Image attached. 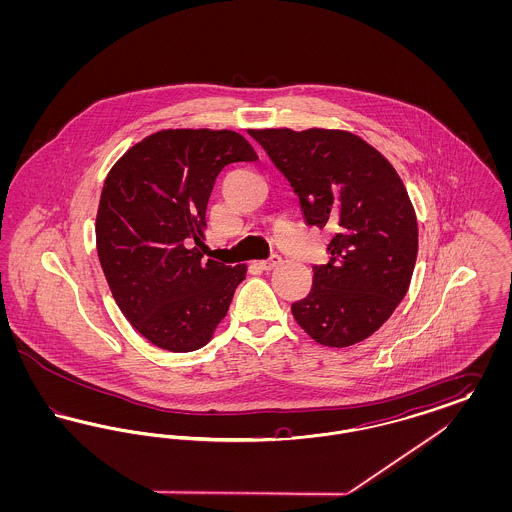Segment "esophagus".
<instances>
[{"instance_id": "obj_1", "label": "esophagus", "mask_w": 512, "mask_h": 512, "mask_svg": "<svg viewBox=\"0 0 512 512\" xmlns=\"http://www.w3.org/2000/svg\"><path fill=\"white\" fill-rule=\"evenodd\" d=\"M259 265H261L263 270H272V268H276L278 265H282V257L274 253V255H270V257H268L267 261H261Z\"/></svg>"}]
</instances>
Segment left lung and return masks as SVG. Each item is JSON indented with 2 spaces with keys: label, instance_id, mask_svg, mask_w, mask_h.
I'll return each mask as SVG.
<instances>
[{
  "label": "left lung",
  "instance_id": "obj_1",
  "mask_svg": "<svg viewBox=\"0 0 512 512\" xmlns=\"http://www.w3.org/2000/svg\"><path fill=\"white\" fill-rule=\"evenodd\" d=\"M292 184L309 226L334 232L330 261L313 267V288L292 305L320 345L372 336L409 290L418 253L413 203L390 161L345 130H253Z\"/></svg>",
  "mask_w": 512,
  "mask_h": 512
}]
</instances>
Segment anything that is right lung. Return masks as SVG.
<instances>
[{
    "label": "right lung",
    "mask_w": 512,
    "mask_h": 512,
    "mask_svg": "<svg viewBox=\"0 0 512 512\" xmlns=\"http://www.w3.org/2000/svg\"><path fill=\"white\" fill-rule=\"evenodd\" d=\"M240 161L257 153L238 132L161 130L130 147L105 178L99 263L122 315L161 349L203 347L245 278V265L203 259L215 180Z\"/></svg>",
    "instance_id": "right-lung-1"
}]
</instances>
